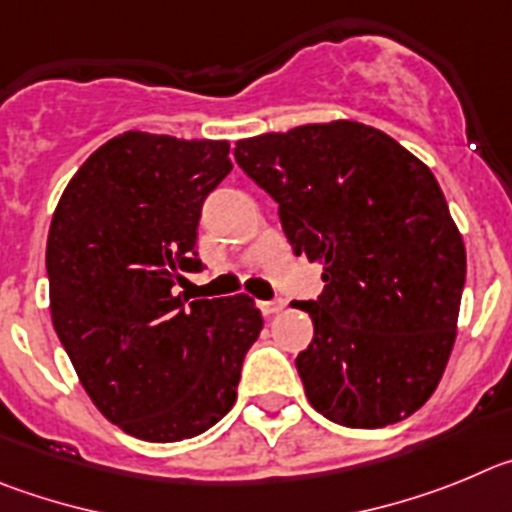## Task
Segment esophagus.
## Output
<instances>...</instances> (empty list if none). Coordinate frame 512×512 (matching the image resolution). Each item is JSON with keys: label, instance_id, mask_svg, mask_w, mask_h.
Instances as JSON below:
<instances>
[{"label": "esophagus", "instance_id": "34e87169", "mask_svg": "<svg viewBox=\"0 0 512 512\" xmlns=\"http://www.w3.org/2000/svg\"><path fill=\"white\" fill-rule=\"evenodd\" d=\"M285 308V301L283 298H273V301H262L260 303V311L262 316H275V313H280Z\"/></svg>", "mask_w": 512, "mask_h": 512}]
</instances>
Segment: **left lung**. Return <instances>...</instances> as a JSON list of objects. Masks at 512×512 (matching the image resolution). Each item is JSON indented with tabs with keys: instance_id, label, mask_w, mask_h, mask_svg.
Returning <instances> with one entry per match:
<instances>
[{
	"instance_id": "left-lung-1",
	"label": "left lung",
	"mask_w": 512,
	"mask_h": 512,
	"mask_svg": "<svg viewBox=\"0 0 512 512\" xmlns=\"http://www.w3.org/2000/svg\"><path fill=\"white\" fill-rule=\"evenodd\" d=\"M234 158L278 204L296 255L324 265L298 301L313 339L296 357L308 403L349 428L416 413L457 336L467 252L434 173L359 122L239 140Z\"/></svg>"
}]
</instances>
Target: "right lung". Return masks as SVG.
<instances>
[{
  "instance_id": "obj_1",
  "label": "right lung",
  "mask_w": 512,
  "mask_h": 512,
  "mask_svg": "<svg viewBox=\"0 0 512 512\" xmlns=\"http://www.w3.org/2000/svg\"><path fill=\"white\" fill-rule=\"evenodd\" d=\"M229 142L124 132L63 191L45 250L55 334L104 418L142 441L191 439L237 400L262 331L250 296H178L199 273L201 206Z\"/></svg>"
}]
</instances>
